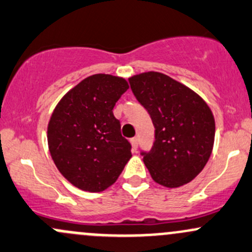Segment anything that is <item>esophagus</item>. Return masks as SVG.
Returning <instances> with one entry per match:
<instances>
[{
    "label": "esophagus",
    "instance_id": "obj_1",
    "mask_svg": "<svg viewBox=\"0 0 252 252\" xmlns=\"http://www.w3.org/2000/svg\"><path fill=\"white\" fill-rule=\"evenodd\" d=\"M131 144H132V148H133V150H137V148H138V137L131 138Z\"/></svg>",
    "mask_w": 252,
    "mask_h": 252
}]
</instances>
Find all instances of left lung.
<instances>
[{
  "instance_id": "obj_1",
  "label": "left lung",
  "mask_w": 252,
  "mask_h": 252,
  "mask_svg": "<svg viewBox=\"0 0 252 252\" xmlns=\"http://www.w3.org/2000/svg\"><path fill=\"white\" fill-rule=\"evenodd\" d=\"M128 82L155 127L153 148L140 153L151 178L170 189L190 183L212 155L215 120L210 108L194 91L163 73H142Z\"/></svg>"
}]
</instances>
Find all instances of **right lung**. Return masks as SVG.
<instances>
[{
    "label": "right lung",
    "mask_w": 252,
    "mask_h": 252,
    "mask_svg": "<svg viewBox=\"0 0 252 252\" xmlns=\"http://www.w3.org/2000/svg\"><path fill=\"white\" fill-rule=\"evenodd\" d=\"M127 89L124 78L90 75L64 94L51 114L50 155L61 174L80 190L104 191L131 158V144L113 114Z\"/></svg>",
    "instance_id": "add662e5"
}]
</instances>
